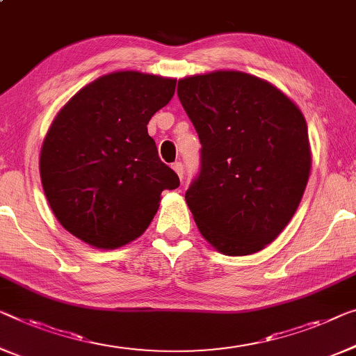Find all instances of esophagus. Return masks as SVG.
<instances>
[{"label": "esophagus", "mask_w": 356, "mask_h": 356, "mask_svg": "<svg viewBox=\"0 0 356 356\" xmlns=\"http://www.w3.org/2000/svg\"><path fill=\"white\" fill-rule=\"evenodd\" d=\"M172 169L177 172V176L180 177V180H182V179H184V164L176 161V163L172 164Z\"/></svg>", "instance_id": "34e87169"}]
</instances>
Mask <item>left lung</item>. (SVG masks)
I'll return each mask as SVG.
<instances>
[{"instance_id":"8db88e82","label":"left lung","mask_w":356,"mask_h":356,"mask_svg":"<svg viewBox=\"0 0 356 356\" xmlns=\"http://www.w3.org/2000/svg\"><path fill=\"white\" fill-rule=\"evenodd\" d=\"M177 95L201 144L185 192L198 230L229 256L261 251L288 225L309 180L304 116L272 84L241 72L180 79Z\"/></svg>"}]
</instances>
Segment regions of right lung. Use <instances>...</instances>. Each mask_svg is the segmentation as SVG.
Returning a JSON list of instances; mask_svg holds the SVG:
<instances>
[{
	"label": "right lung",
	"mask_w": 356,
	"mask_h": 356,
	"mask_svg": "<svg viewBox=\"0 0 356 356\" xmlns=\"http://www.w3.org/2000/svg\"><path fill=\"white\" fill-rule=\"evenodd\" d=\"M176 79L116 72L73 95L41 148L40 172L52 212L88 245L115 249L147 230L163 190L180 185L148 136Z\"/></svg>",
	"instance_id": "add662e5"
}]
</instances>
